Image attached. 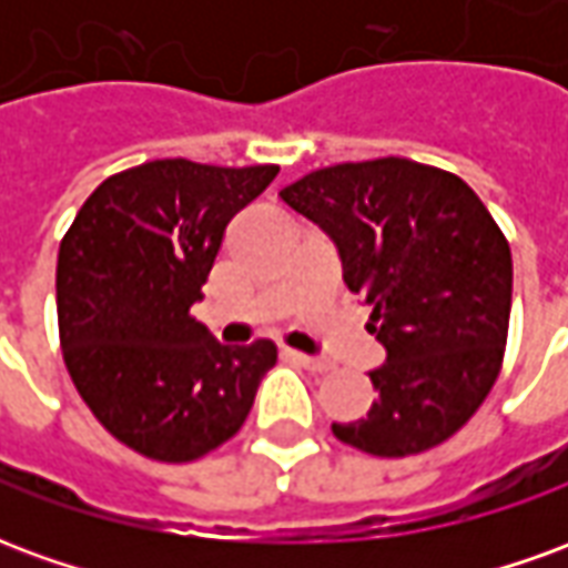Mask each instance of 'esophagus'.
<instances>
[{
  "label": "esophagus",
  "mask_w": 568,
  "mask_h": 568,
  "mask_svg": "<svg viewBox=\"0 0 568 568\" xmlns=\"http://www.w3.org/2000/svg\"><path fill=\"white\" fill-rule=\"evenodd\" d=\"M285 356L297 362L301 368L307 371H316V374H325V371H332V362H325V358H316V356H307V353H297V349H285Z\"/></svg>",
  "instance_id": "esophagus-1"
}]
</instances>
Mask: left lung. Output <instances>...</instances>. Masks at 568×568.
<instances>
[{
    "instance_id": "8db88e82",
    "label": "left lung",
    "mask_w": 568,
    "mask_h": 568,
    "mask_svg": "<svg viewBox=\"0 0 568 568\" xmlns=\"http://www.w3.org/2000/svg\"><path fill=\"white\" fill-rule=\"evenodd\" d=\"M280 197L332 236L386 346L368 417L332 423L337 440L383 459L444 444L501 371L514 267L496 219L459 175L407 158L322 166Z\"/></svg>"
}]
</instances>
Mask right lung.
Segmentation results:
<instances>
[{"mask_svg":"<svg viewBox=\"0 0 568 568\" xmlns=\"http://www.w3.org/2000/svg\"><path fill=\"white\" fill-rule=\"evenodd\" d=\"M276 173V163H140L109 175L60 240L63 362L93 417L130 450L194 463L246 423L276 346H222L191 304L227 222Z\"/></svg>","mask_w":568,"mask_h":568,"instance_id":"obj_1","label":"right lung"}]
</instances>
